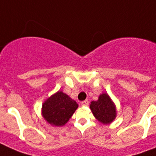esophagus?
Listing matches in <instances>:
<instances>
[{"label":"esophagus","mask_w":156,"mask_h":156,"mask_svg":"<svg viewBox=\"0 0 156 156\" xmlns=\"http://www.w3.org/2000/svg\"><path fill=\"white\" fill-rule=\"evenodd\" d=\"M81 104H82L83 106H87L88 104H89V101H88V100H84L83 102H81Z\"/></svg>","instance_id":"1"}]
</instances>
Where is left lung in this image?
Returning <instances> with one entry per match:
<instances>
[{"label":"left lung","instance_id":"1","mask_svg":"<svg viewBox=\"0 0 156 156\" xmlns=\"http://www.w3.org/2000/svg\"><path fill=\"white\" fill-rule=\"evenodd\" d=\"M90 108L93 115L103 124H109L116 117V108L108 94L100 95L97 101L90 103Z\"/></svg>","mask_w":156,"mask_h":156}]
</instances>
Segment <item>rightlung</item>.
Segmentation results:
<instances>
[{
  "instance_id": "right-lung-1",
  "label": "right lung",
  "mask_w": 156,
  "mask_h": 156,
  "mask_svg": "<svg viewBox=\"0 0 156 156\" xmlns=\"http://www.w3.org/2000/svg\"><path fill=\"white\" fill-rule=\"evenodd\" d=\"M78 107V104L69 95L58 91L44 103L42 114L49 124L62 126L67 123Z\"/></svg>"
}]
</instances>
